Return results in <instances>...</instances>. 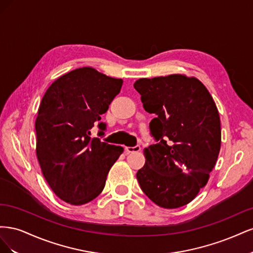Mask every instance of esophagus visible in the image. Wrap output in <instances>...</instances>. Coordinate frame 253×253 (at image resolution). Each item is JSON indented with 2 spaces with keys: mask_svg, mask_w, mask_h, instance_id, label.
<instances>
[{
  "mask_svg": "<svg viewBox=\"0 0 253 253\" xmlns=\"http://www.w3.org/2000/svg\"><path fill=\"white\" fill-rule=\"evenodd\" d=\"M126 152L127 153H134V152H139L141 150L140 145H135V147H126Z\"/></svg>",
  "mask_w": 253,
  "mask_h": 253,
  "instance_id": "esophagus-1",
  "label": "esophagus"
}]
</instances>
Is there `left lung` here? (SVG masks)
<instances>
[{
    "label": "left lung",
    "instance_id": "8db88e82",
    "mask_svg": "<svg viewBox=\"0 0 253 253\" xmlns=\"http://www.w3.org/2000/svg\"><path fill=\"white\" fill-rule=\"evenodd\" d=\"M155 144L143 150L137 172L141 190L167 209L193 201L206 186L220 149V120L213 98L196 78L183 75L142 78L134 83Z\"/></svg>",
    "mask_w": 253,
    "mask_h": 253
}]
</instances>
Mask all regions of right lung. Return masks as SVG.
<instances>
[{"label": "right lung", "instance_id": "obj_1", "mask_svg": "<svg viewBox=\"0 0 253 253\" xmlns=\"http://www.w3.org/2000/svg\"><path fill=\"white\" fill-rule=\"evenodd\" d=\"M122 79L108 77L91 67L61 76L43 96L36 119L37 157L49 187L61 200L76 206L102 192L112 166L124 152L90 132L122 86Z\"/></svg>", "mask_w": 253, "mask_h": 253}]
</instances>
